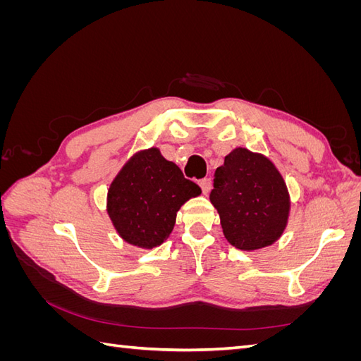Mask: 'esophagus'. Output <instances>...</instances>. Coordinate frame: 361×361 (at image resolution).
<instances>
[{
  "label": "esophagus",
  "mask_w": 361,
  "mask_h": 361,
  "mask_svg": "<svg viewBox=\"0 0 361 361\" xmlns=\"http://www.w3.org/2000/svg\"><path fill=\"white\" fill-rule=\"evenodd\" d=\"M199 185H200V188H202V191H203L204 195L211 191V179L204 178V179H202V180L199 182Z\"/></svg>",
  "instance_id": "esophagus-1"
}]
</instances>
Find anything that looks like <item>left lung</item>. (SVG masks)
<instances>
[{"instance_id": "1", "label": "left lung", "mask_w": 361, "mask_h": 361, "mask_svg": "<svg viewBox=\"0 0 361 361\" xmlns=\"http://www.w3.org/2000/svg\"><path fill=\"white\" fill-rule=\"evenodd\" d=\"M209 199L226 239L239 250L268 247L285 232L290 209L288 187L264 155L233 149L215 170Z\"/></svg>"}]
</instances>
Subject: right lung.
Returning a JSON list of instances; mask_svg holds the SVG:
<instances>
[{"instance_id":"obj_1","label":"right lung","mask_w":361,"mask_h":361,"mask_svg":"<svg viewBox=\"0 0 361 361\" xmlns=\"http://www.w3.org/2000/svg\"><path fill=\"white\" fill-rule=\"evenodd\" d=\"M200 192L176 164L150 147L137 152L117 173L108 190L106 212L128 244L150 250L166 241L180 206Z\"/></svg>"}]
</instances>
